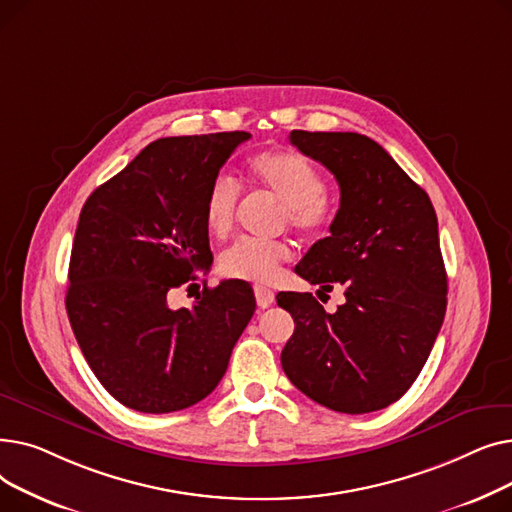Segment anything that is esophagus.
Returning a JSON list of instances; mask_svg holds the SVG:
<instances>
[{"label": "esophagus", "mask_w": 512, "mask_h": 512, "mask_svg": "<svg viewBox=\"0 0 512 512\" xmlns=\"http://www.w3.org/2000/svg\"><path fill=\"white\" fill-rule=\"evenodd\" d=\"M255 299H257V305L261 309H267V307L274 305L276 294L270 288H265V286H255Z\"/></svg>", "instance_id": "esophagus-1"}]
</instances>
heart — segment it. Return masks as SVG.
Wrapping results in <instances>:
<instances>
[{
	"instance_id": "heart-1",
	"label": "heart",
	"mask_w": 512,
	"mask_h": 512,
	"mask_svg": "<svg viewBox=\"0 0 512 512\" xmlns=\"http://www.w3.org/2000/svg\"><path fill=\"white\" fill-rule=\"evenodd\" d=\"M251 180L274 195L284 209V222L294 230L324 236L336 220V205L324 193L326 178L313 161L297 151H263L249 161ZM240 186L230 176H215L205 193L203 218L207 230L224 238L236 222ZM292 257L284 240L240 238L220 255V272L228 278L270 284L282 263Z\"/></svg>"
}]
</instances>
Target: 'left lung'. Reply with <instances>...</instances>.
Returning a JSON list of instances; mask_svg holds the SVG:
<instances>
[{"mask_svg":"<svg viewBox=\"0 0 512 512\" xmlns=\"http://www.w3.org/2000/svg\"><path fill=\"white\" fill-rule=\"evenodd\" d=\"M290 143L340 186L330 236L307 251L297 274L321 290L342 284L346 303L326 313L311 292L278 294L294 319L282 369L332 411L386 409L417 380L446 313L434 205L365 134L292 130Z\"/></svg>","mask_w":512,"mask_h":512,"instance_id":"obj_1","label":"left lung"}]
</instances>
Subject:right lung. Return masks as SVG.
I'll list each match as a JSON object with an SVG mask.
<instances>
[{"mask_svg":"<svg viewBox=\"0 0 512 512\" xmlns=\"http://www.w3.org/2000/svg\"><path fill=\"white\" fill-rule=\"evenodd\" d=\"M249 139H157L80 211L66 311L95 378L128 409L172 413L211 394L255 313L253 288L234 280L203 288L193 309L168 305L170 290L209 270L205 193Z\"/></svg>","mask_w":512,"mask_h":512,"instance_id":"obj_1","label":"right lung"}]
</instances>
